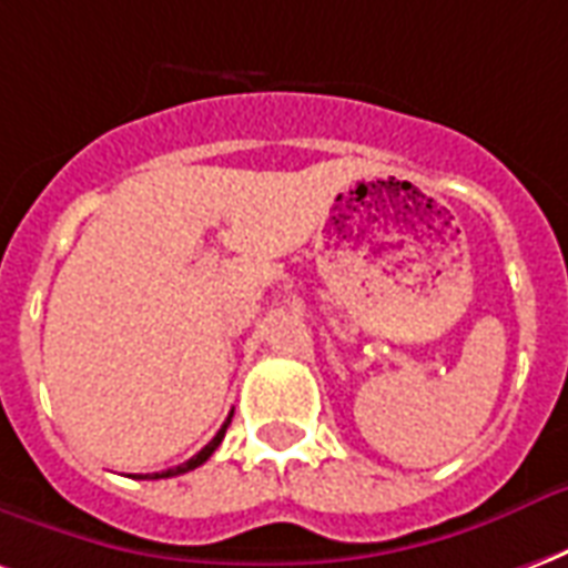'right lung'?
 Masks as SVG:
<instances>
[{"label":"right lung","instance_id":"obj_1","mask_svg":"<svg viewBox=\"0 0 568 568\" xmlns=\"http://www.w3.org/2000/svg\"><path fill=\"white\" fill-rule=\"evenodd\" d=\"M229 424H231V415H229V422H225V424H222V427H220V434L213 436V439H210V443L204 445V448H201L199 455H195V457H189L186 464L174 466V469H165V473H153V476H150V478H171V476H180V473H189V469H195V466L204 464V460H207V457L213 455V452H216V448H220L222 436H225V430H229ZM138 478H146V476H138Z\"/></svg>","mask_w":568,"mask_h":568}]
</instances>
